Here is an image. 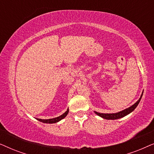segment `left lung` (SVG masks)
<instances>
[{"label":"left lung","instance_id":"left-lung-1","mask_svg":"<svg viewBox=\"0 0 154 154\" xmlns=\"http://www.w3.org/2000/svg\"><path fill=\"white\" fill-rule=\"evenodd\" d=\"M143 91H144V90H143ZM142 94H143V93L142 94V95H141L140 98L139 99V100L137 101V102L136 103H134L132 106L129 107V108L125 109V110L120 111V112L115 113H100L97 112V111H94V113H95L97 115H98L99 116L102 117L104 119H107V120H115V119H121V118H123L124 116H127L128 114H129V113H130L132 111H133L134 109H135L136 107L137 106V105L139 104V103H140L141 99H142Z\"/></svg>","mask_w":154,"mask_h":154}]
</instances>
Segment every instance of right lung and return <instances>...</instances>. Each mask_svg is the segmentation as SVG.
I'll list each match as a JSON object with an SVG mask.
<instances>
[{
	"label": "right lung",
	"instance_id": "right-lung-1",
	"mask_svg": "<svg viewBox=\"0 0 154 154\" xmlns=\"http://www.w3.org/2000/svg\"><path fill=\"white\" fill-rule=\"evenodd\" d=\"M69 113V109H67V111L65 112L64 113H63L62 115L60 116L57 117V118H54V119H38L37 120H38L39 121L42 122V123H57L61 120L64 119L65 117L66 116V115L68 114Z\"/></svg>",
	"mask_w": 154,
	"mask_h": 154
}]
</instances>
